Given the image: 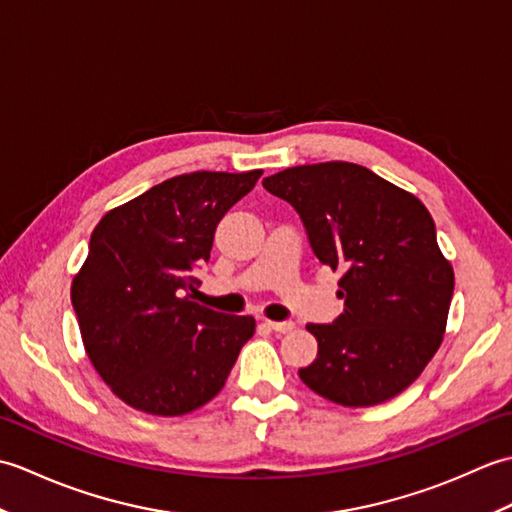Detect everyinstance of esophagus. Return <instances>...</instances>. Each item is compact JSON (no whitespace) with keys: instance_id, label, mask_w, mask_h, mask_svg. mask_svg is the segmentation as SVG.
Masks as SVG:
<instances>
[{"instance_id":"esophagus-1","label":"esophagus","mask_w":512,"mask_h":512,"mask_svg":"<svg viewBox=\"0 0 512 512\" xmlns=\"http://www.w3.org/2000/svg\"><path fill=\"white\" fill-rule=\"evenodd\" d=\"M266 325L273 332H281V334L295 330V323H292V321H266Z\"/></svg>"}]
</instances>
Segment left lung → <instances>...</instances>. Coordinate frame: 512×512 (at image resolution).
Here are the masks:
<instances>
[{
	"label": "left lung",
	"instance_id": "8db88e82",
	"mask_svg": "<svg viewBox=\"0 0 512 512\" xmlns=\"http://www.w3.org/2000/svg\"><path fill=\"white\" fill-rule=\"evenodd\" d=\"M301 215L321 264L339 270L345 312L310 323L319 356L299 369L314 394L372 407L405 391L438 352L453 266L416 195L354 162H317L264 178Z\"/></svg>",
	"mask_w": 512,
	"mask_h": 512
}]
</instances>
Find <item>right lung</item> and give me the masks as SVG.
Segmentation results:
<instances>
[{
	"label": "right lung",
	"instance_id": "add662e5",
	"mask_svg": "<svg viewBox=\"0 0 512 512\" xmlns=\"http://www.w3.org/2000/svg\"><path fill=\"white\" fill-rule=\"evenodd\" d=\"M262 173H184L96 224L70 297L85 354L125 405L173 418L220 394L255 319L193 301V273L209 262L217 222Z\"/></svg>",
	"mask_w": 512,
	"mask_h": 512
}]
</instances>
